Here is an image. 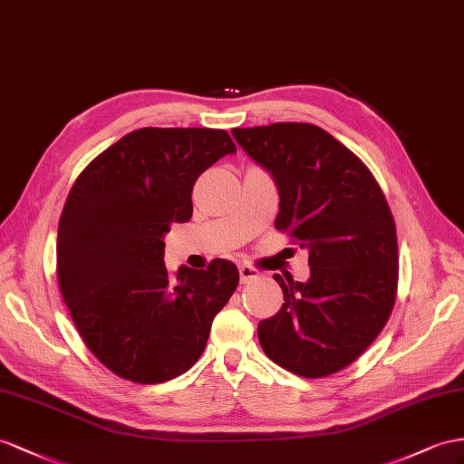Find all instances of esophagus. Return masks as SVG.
Masks as SVG:
<instances>
[{
	"mask_svg": "<svg viewBox=\"0 0 464 464\" xmlns=\"http://www.w3.org/2000/svg\"><path fill=\"white\" fill-rule=\"evenodd\" d=\"M239 275H241V282L246 284V282L258 278L260 272L255 266H251V265H239Z\"/></svg>",
	"mask_w": 464,
	"mask_h": 464,
	"instance_id": "obj_1",
	"label": "esophagus"
}]
</instances>
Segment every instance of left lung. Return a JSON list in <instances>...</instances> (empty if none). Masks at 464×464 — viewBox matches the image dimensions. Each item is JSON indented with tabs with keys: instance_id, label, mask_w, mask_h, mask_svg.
<instances>
[{
	"instance_id": "1",
	"label": "left lung",
	"mask_w": 464,
	"mask_h": 464,
	"mask_svg": "<svg viewBox=\"0 0 464 464\" xmlns=\"http://www.w3.org/2000/svg\"><path fill=\"white\" fill-rule=\"evenodd\" d=\"M235 140L275 178L276 229L310 253V278L275 275L276 315L258 324L270 361L322 378L368 349L396 302L398 241L388 201L371 170L312 123L233 129Z\"/></svg>"
}]
</instances>
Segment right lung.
I'll return each instance as SVG.
<instances>
[{"instance_id":"right-lung-1","label":"right lung","mask_w":464,"mask_h":464,"mask_svg":"<svg viewBox=\"0 0 464 464\" xmlns=\"http://www.w3.org/2000/svg\"><path fill=\"white\" fill-rule=\"evenodd\" d=\"M237 147L221 129L145 127L78 176L58 223V286L88 349L117 376L159 384L192 368L239 270L164 266L170 223L192 218L198 176Z\"/></svg>"}]
</instances>
